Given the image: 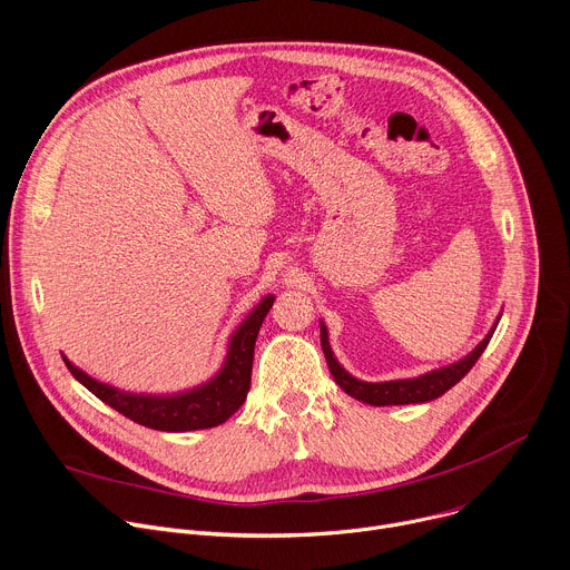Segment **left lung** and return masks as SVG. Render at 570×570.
Instances as JSON below:
<instances>
[{
    "label": "left lung",
    "mask_w": 570,
    "mask_h": 570,
    "mask_svg": "<svg viewBox=\"0 0 570 570\" xmlns=\"http://www.w3.org/2000/svg\"><path fill=\"white\" fill-rule=\"evenodd\" d=\"M495 327H498V323L493 325V330L487 334V338L469 356H463L461 361H456V364H452V366L432 371V373L421 375L416 380H395V382H377V384L361 382V380L352 377L350 373H345V368L338 364V361L332 354V347H330V341H327V330H325L323 323H321V345H323V352H325L327 366H330V373H332L334 382L347 395H352L361 402H366V404H373V406L413 404V402H430V400L443 395L448 389H452L465 373H469L475 366V361L487 350Z\"/></svg>",
    "instance_id": "left-lung-1"
}]
</instances>
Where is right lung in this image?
<instances>
[{
  "mask_svg": "<svg viewBox=\"0 0 570 570\" xmlns=\"http://www.w3.org/2000/svg\"><path fill=\"white\" fill-rule=\"evenodd\" d=\"M273 302L275 297L268 295L236 330L229 343L223 371L212 382H206L204 386L193 389L188 393L170 397L122 393L114 386L88 377L83 371L75 368L68 358L63 361L68 371L75 375V380H79L92 395H97L101 402H107L109 406H114L122 416L138 425L161 432H190L216 428L225 423L234 411H238V406L247 397L252 380L254 343L258 336V327H262L266 314L271 312Z\"/></svg>",
  "mask_w": 570,
  "mask_h": 570,
  "instance_id": "right-lung-1",
  "label": "right lung"
}]
</instances>
